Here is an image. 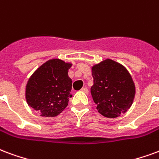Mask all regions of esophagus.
Masks as SVG:
<instances>
[{"label": "esophagus", "instance_id": "esophagus-1", "mask_svg": "<svg viewBox=\"0 0 159 159\" xmlns=\"http://www.w3.org/2000/svg\"><path fill=\"white\" fill-rule=\"evenodd\" d=\"M81 91L83 92V93H89V89H87V88H83V89H81Z\"/></svg>", "mask_w": 159, "mask_h": 159}]
</instances>
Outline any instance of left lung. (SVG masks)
Returning <instances> with one entry per match:
<instances>
[{
    "mask_svg": "<svg viewBox=\"0 0 159 159\" xmlns=\"http://www.w3.org/2000/svg\"><path fill=\"white\" fill-rule=\"evenodd\" d=\"M91 94L98 111L107 118H117L133 103L136 86L124 66L105 59L91 67Z\"/></svg>",
    "mask_w": 159,
    "mask_h": 159,
    "instance_id": "left-lung-1",
    "label": "left lung"
}]
</instances>
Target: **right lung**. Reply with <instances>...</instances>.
<instances>
[{"label": "right lung", "mask_w": 159, "mask_h": 159, "mask_svg": "<svg viewBox=\"0 0 159 159\" xmlns=\"http://www.w3.org/2000/svg\"><path fill=\"white\" fill-rule=\"evenodd\" d=\"M71 66L61 59H50L28 80L26 101L42 117H56L68 105L72 85L68 71Z\"/></svg>", "instance_id": "add662e5"}]
</instances>
